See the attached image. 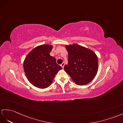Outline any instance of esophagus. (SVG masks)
Returning a JSON list of instances; mask_svg holds the SVG:
<instances>
[{"mask_svg": "<svg viewBox=\"0 0 123 123\" xmlns=\"http://www.w3.org/2000/svg\"><path fill=\"white\" fill-rule=\"evenodd\" d=\"M61 67H62V68H64V66H65V63H64V62H62V63L61 65Z\"/></svg>", "mask_w": 123, "mask_h": 123, "instance_id": "34e87169", "label": "esophagus"}]
</instances>
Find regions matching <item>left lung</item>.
Instances as JSON below:
<instances>
[{
    "label": "left lung",
    "mask_w": 123,
    "mask_h": 123,
    "mask_svg": "<svg viewBox=\"0 0 123 123\" xmlns=\"http://www.w3.org/2000/svg\"><path fill=\"white\" fill-rule=\"evenodd\" d=\"M68 53V65L64 69L79 86L88 84L94 79L98 69V59L92 50L78 44L66 46Z\"/></svg>",
    "instance_id": "8db88e82"
}]
</instances>
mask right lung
I'll return each instance as SVG.
<instances>
[{
    "label": "right lung",
    "instance_id": "1",
    "mask_svg": "<svg viewBox=\"0 0 123 123\" xmlns=\"http://www.w3.org/2000/svg\"><path fill=\"white\" fill-rule=\"evenodd\" d=\"M53 46L42 45L29 53L23 62V68L29 81L36 87L46 88L51 85L58 72L62 69L49 53Z\"/></svg>",
    "mask_w": 123,
    "mask_h": 123
}]
</instances>
